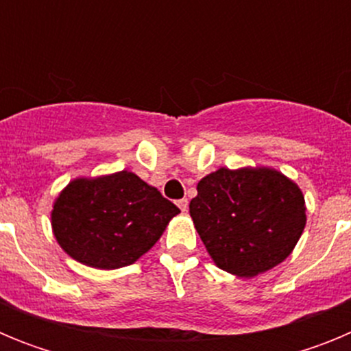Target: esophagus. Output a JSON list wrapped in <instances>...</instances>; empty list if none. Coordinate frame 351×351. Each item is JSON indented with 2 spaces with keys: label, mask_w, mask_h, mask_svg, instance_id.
<instances>
[{
  "label": "esophagus",
  "mask_w": 351,
  "mask_h": 351,
  "mask_svg": "<svg viewBox=\"0 0 351 351\" xmlns=\"http://www.w3.org/2000/svg\"><path fill=\"white\" fill-rule=\"evenodd\" d=\"M178 206L182 213H186V210H188V198H181V200H178Z\"/></svg>",
  "instance_id": "1"
}]
</instances>
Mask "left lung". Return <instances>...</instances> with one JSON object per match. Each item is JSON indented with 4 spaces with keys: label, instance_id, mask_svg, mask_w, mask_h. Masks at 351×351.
Here are the masks:
<instances>
[{
    "label": "left lung",
    "instance_id": "8db88e82",
    "mask_svg": "<svg viewBox=\"0 0 351 351\" xmlns=\"http://www.w3.org/2000/svg\"><path fill=\"white\" fill-rule=\"evenodd\" d=\"M190 216L210 258L223 271L251 278L276 267L306 225L302 191L272 169H219L197 186Z\"/></svg>",
    "mask_w": 351,
    "mask_h": 351
}]
</instances>
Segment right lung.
I'll return each instance as SVG.
<instances>
[{
  "label": "right lung",
  "mask_w": 351,
  "mask_h": 351,
  "mask_svg": "<svg viewBox=\"0 0 351 351\" xmlns=\"http://www.w3.org/2000/svg\"><path fill=\"white\" fill-rule=\"evenodd\" d=\"M179 207L138 176L123 172L75 179L58 197L52 228L60 246L77 262L119 269L154 246Z\"/></svg>",
  "instance_id": "1"
}]
</instances>
